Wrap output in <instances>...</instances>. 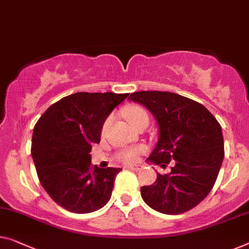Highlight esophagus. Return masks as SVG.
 I'll use <instances>...</instances> for the list:
<instances>
[{
    "label": "esophagus",
    "mask_w": 249,
    "mask_h": 249,
    "mask_svg": "<svg viewBox=\"0 0 249 249\" xmlns=\"http://www.w3.org/2000/svg\"><path fill=\"white\" fill-rule=\"evenodd\" d=\"M126 169H129V170H133V171H140V170H142L143 165L141 164H137V165H127L125 166Z\"/></svg>",
    "instance_id": "34e87169"
}]
</instances>
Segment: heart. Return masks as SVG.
Instances as JSON below:
<instances>
[{
  "label": "heart",
  "instance_id": "1",
  "mask_svg": "<svg viewBox=\"0 0 249 249\" xmlns=\"http://www.w3.org/2000/svg\"><path fill=\"white\" fill-rule=\"evenodd\" d=\"M124 115H125L126 120L129 122V124H131L134 128H137V127H140L141 125L148 123V115L146 113V110L144 109L143 107H141L139 105L127 106L124 110ZM109 121H110L109 118H107V120L105 121V123H104L103 128H102L103 134L106 132L107 127H108ZM144 150H145V148H144L143 146H134V147L124 148V150L118 152L117 159H118V161H121L123 163H133V162L137 161L140 154L143 153Z\"/></svg>",
  "mask_w": 249,
  "mask_h": 249
}]
</instances>
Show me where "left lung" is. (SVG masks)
Masks as SVG:
<instances>
[{"instance_id": "left-lung-1", "label": "left lung", "mask_w": 249, "mask_h": 249, "mask_svg": "<svg viewBox=\"0 0 249 249\" xmlns=\"http://www.w3.org/2000/svg\"><path fill=\"white\" fill-rule=\"evenodd\" d=\"M129 101L154 115L160 139L147 158L171 172L158 173L155 182L141 188L148 207L179 214L199 205L213 189L225 157L221 126L205 106L169 91H136Z\"/></svg>"}]
</instances>
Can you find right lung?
<instances>
[{
	"instance_id": "1",
	"label": "right lung",
	"mask_w": 249,
	"mask_h": 249,
	"mask_svg": "<svg viewBox=\"0 0 249 249\" xmlns=\"http://www.w3.org/2000/svg\"><path fill=\"white\" fill-rule=\"evenodd\" d=\"M128 94L76 92L54 103L35 125L31 155L39 181L64 209L89 213L109 201L121 168L91 165L103 124Z\"/></svg>"
}]
</instances>
